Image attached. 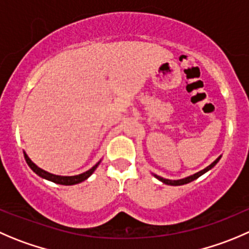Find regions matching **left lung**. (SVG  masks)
<instances>
[{"mask_svg": "<svg viewBox=\"0 0 249 249\" xmlns=\"http://www.w3.org/2000/svg\"><path fill=\"white\" fill-rule=\"evenodd\" d=\"M220 158H221V156H220V157H218V158H216L215 160H214L213 163L211 164V165H208V166H207V168H204L203 170L198 171V173L194 174V175H191V176H187V178H180V180H169V178H160V176L156 175V174H153V175L156 176V178H158L159 181H161V182H163V183H165V185H171V186H180V185H185V183H189V182H191V181L196 180V178H198L199 176H202V175H203V174H206L207 171L211 170L212 168H214V166H215V164L218 163L219 160H220Z\"/></svg>", "mask_w": 249, "mask_h": 249, "instance_id": "obj_1", "label": "left lung"}]
</instances>
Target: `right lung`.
Returning a JSON list of instances; mask_svg holds the SVG:
<instances>
[{
  "mask_svg": "<svg viewBox=\"0 0 249 249\" xmlns=\"http://www.w3.org/2000/svg\"><path fill=\"white\" fill-rule=\"evenodd\" d=\"M24 157H25L26 163H28V165L30 166L31 170H33L35 174H37L38 176H41V178H46V180H48V181H52V182H54V183H59V185H67V186L76 185V183H80V182H83V181H85L86 178H90V176L92 175L93 171L96 170V168H97L101 163V160H100L97 164H96V165H93L92 168L89 169L88 171H85V173H83V174H79V175L60 176V175H54V174H51V173H48V171H45L43 169L38 168L35 163H33V161H31V159L29 158L28 154L26 153H24Z\"/></svg>",
  "mask_w": 249,
  "mask_h": 249,
  "instance_id": "right-lung-1",
  "label": "right lung"
}]
</instances>
